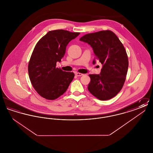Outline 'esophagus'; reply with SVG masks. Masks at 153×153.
Returning a JSON list of instances; mask_svg holds the SVG:
<instances>
[{
    "mask_svg": "<svg viewBox=\"0 0 153 153\" xmlns=\"http://www.w3.org/2000/svg\"><path fill=\"white\" fill-rule=\"evenodd\" d=\"M75 75H76V76H83V75H84V74H82V73H78V72H76V73H75Z\"/></svg>",
    "mask_w": 153,
    "mask_h": 153,
    "instance_id": "34e87169",
    "label": "esophagus"
}]
</instances>
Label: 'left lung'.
Returning a JSON list of instances; mask_svg holds the SVG:
<instances>
[{
	"mask_svg": "<svg viewBox=\"0 0 153 153\" xmlns=\"http://www.w3.org/2000/svg\"><path fill=\"white\" fill-rule=\"evenodd\" d=\"M80 41L93 49L96 60L102 64L99 74H89L88 91L99 100H107L120 91L126 80L128 67L126 51L118 37L110 30L87 34Z\"/></svg>",
	"mask_w": 153,
	"mask_h": 153,
	"instance_id": "obj_1",
	"label": "left lung"
}]
</instances>
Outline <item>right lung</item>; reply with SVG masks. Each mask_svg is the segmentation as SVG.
Here are the masks:
<instances>
[{
  "mask_svg": "<svg viewBox=\"0 0 153 153\" xmlns=\"http://www.w3.org/2000/svg\"><path fill=\"white\" fill-rule=\"evenodd\" d=\"M80 33L64 30L49 31L36 44L30 59V80L37 93L48 100H54L63 95L73 80V72L56 68L65 53L69 42Z\"/></svg>",
  "mask_w": 153,
  "mask_h": 153,
  "instance_id": "obj_1",
  "label": "right lung"
}]
</instances>
